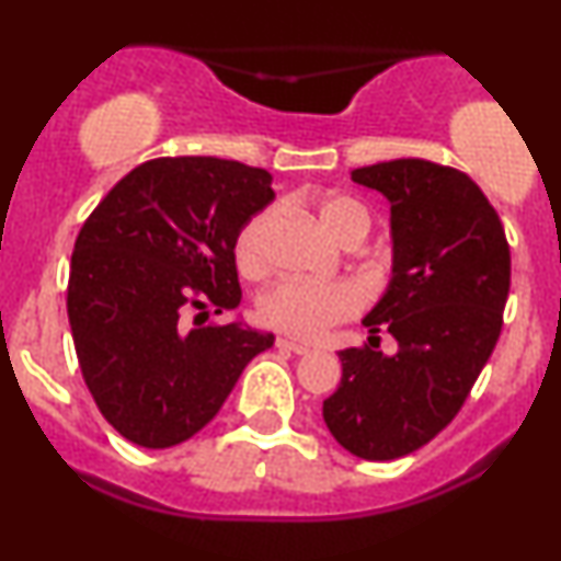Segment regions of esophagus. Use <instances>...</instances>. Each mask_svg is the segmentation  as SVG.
Listing matches in <instances>:
<instances>
[{
	"label": "esophagus",
	"instance_id": "obj_1",
	"mask_svg": "<svg viewBox=\"0 0 561 561\" xmlns=\"http://www.w3.org/2000/svg\"><path fill=\"white\" fill-rule=\"evenodd\" d=\"M276 347H279V351L295 353V356H306V353H311V345L298 343V340H289V337H279V340H276Z\"/></svg>",
	"mask_w": 561,
	"mask_h": 561
}]
</instances>
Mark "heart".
Segmentation results:
<instances>
[{"label": "heart", "mask_w": 561, "mask_h": 561, "mask_svg": "<svg viewBox=\"0 0 561 561\" xmlns=\"http://www.w3.org/2000/svg\"><path fill=\"white\" fill-rule=\"evenodd\" d=\"M319 224L334 242H362L371 229L369 210L356 197L330 195L317 205ZM276 221L274 208H261L237 231L234 261L244 276H261L266 272V240ZM362 293L347 282H300L287 279L268 287L259 298L255 313L261 324L293 337H319L330 327L356 317L362 311Z\"/></svg>", "instance_id": "b5f03b06"}]
</instances>
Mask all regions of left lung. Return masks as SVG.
Masks as SVG:
<instances>
[{
    "label": "left lung",
    "mask_w": 561,
    "mask_h": 561,
    "mask_svg": "<svg viewBox=\"0 0 561 561\" xmlns=\"http://www.w3.org/2000/svg\"><path fill=\"white\" fill-rule=\"evenodd\" d=\"M390 199L392 279L364 324L369 345L340 351L327 427L366 461L401 459L448 427L504 324L512 255L504 224L467 173L420 158L353 171ZM388 329L396 357L370 347ZM379 340V337H377Z\"/></svg>",
    "instance_id": "1"
}]
</instances>
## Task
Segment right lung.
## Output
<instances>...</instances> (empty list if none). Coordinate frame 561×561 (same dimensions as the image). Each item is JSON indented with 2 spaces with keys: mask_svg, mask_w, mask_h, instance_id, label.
I'll return each instance as SVG.
<instances>
[{
  "mask_svg": "<svg viewBox=\"0 0 561 561\" xmlns=\"http://www.w3.org/2000/svg\"><path fill=\"white\" fill-rule=\"evenodd\" d=\"M274 199L272 173L221 158H156L128 171L76 237L68 319L83 382L115 433L141 448L190 440L242 369L274 345L240 324L234 240ZM201 313L186 331L183 317Z\"/></svg>",
  "mask_w": 561,
  "mask_h": 561,
  "instance_id": "right-lung-1",
  "label": "right lung"
}]
</instances>
